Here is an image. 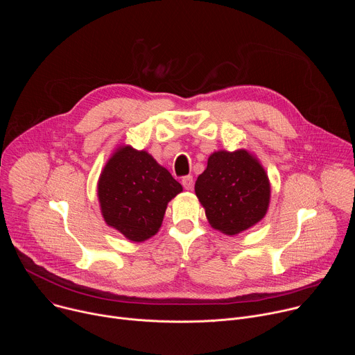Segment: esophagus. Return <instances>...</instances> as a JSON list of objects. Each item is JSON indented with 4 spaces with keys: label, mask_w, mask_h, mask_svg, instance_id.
<instances>
[{
    "label": "esophagus",
    "mask_w": 355,
    "mask_h": 355,
    "mask_svg": "<svg viewBox=\"0 0 355 355\" xmlns=\"http://www.w3.org/2000/svg\"><path fill=\"white\" fill-rule=\"evenodd\" d=\"M182 185H184V188L185 189H192V187H193V178H192V175H187V177H184L182 178Z\"/></svg>",
    "instance_id": "1"
}]
</instances>
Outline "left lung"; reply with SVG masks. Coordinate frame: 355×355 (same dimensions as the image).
Wrapping results in <instances>:
<instances>
[{
    "label": "left lung",
    "instance_id": "8db88e82",
    "mask_svg": "<svg viewBox=\"0 0 355 355\" xmlns=\"http://www.w3.org/2000/svg\"><path fill=\"white\" fill-rule=\"evenodd\" d=\"M195 193L209 225L239 234L257 225L267 214L271 184L260 160L245 148L218 150L195 182Z\"/></svg>",
    "mask_w": 355,
    "mask_h": 355
}]
</instances>
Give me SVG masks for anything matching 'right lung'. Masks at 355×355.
Wrapping results in <instances>:
<instances>
[{"instance_id": "1", "label": "right lung", "mask_w": 355, "mask_h": 355, "mask_svg": "<svg viewBox=\"0 0 355 355\" xmlns=\"http://www.w3.org/2000/svg\"><path fill=\"white\" fill-rule=\"evenodd\" d=\"M96 192L105 223L140 243L159 232L168 202L182 187L147 151L122 144L101 171Z\"/></svg>"}]
</instances>
